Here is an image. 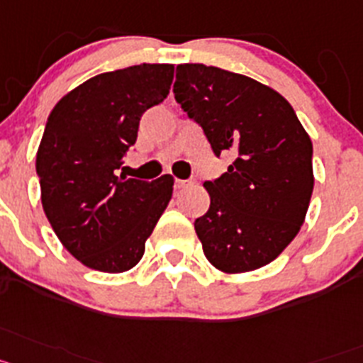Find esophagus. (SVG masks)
<instances>
[{"instance_id": "1", "label": "esophagus", "mask_w": 363, "mask_h": 363, "mask_svg": "<svg viewBox=\"0 0 363 363\" xmlns=\"http://www.w3.org/2000/svg\"><path fill=\"white\" fill-rule=\"evenodd\" d=\"M175 184H177V188H188V186H194L195 181H194V179H188V181L177 179V181H175Z\"/></svg>"}]
</instances>
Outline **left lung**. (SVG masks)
Masks as SVG:
<instances>
[{"label":"left lung","instance_id":"left-lung-1","mask_svg":"<svg viewBox=\"0 0 363 363\" xmlns=\"http://www.w3.org/2000/svg\"><path fill=\"white\" fill-rule=\"evenodd\" d=\"M173 94L213 155H234L220 177L204 182L210 208L194 223L204 256L228 274L269 264L296 238L311 203L307 131L281 94L225 69L177 65Z\"/></svg>","mask_w":363,"mask_h":363}]
</instances>
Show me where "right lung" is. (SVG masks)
<instances>
[{"label": "right lung", "instance_id": "right-lung-1", "mask_svg": "<svg viewBox=\"0 0 363 363\" xmlns=\"http://www.w3.org/2000/svg\"><path fill=\"white\" fill-rule=\"evenodd\" d=\"M173 65L140 64L102 72L65 94L47 118L38 147L42 204L58 239L100 272H125L168 206L173 177H116L137 143L140 116L164 102Z\"/></svg>", "mask_w": 363, "mask_h": 363}]
</instances>
